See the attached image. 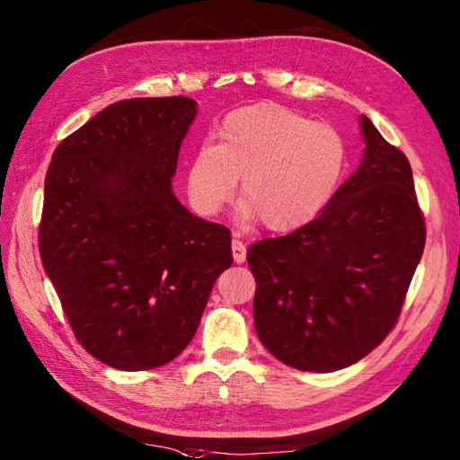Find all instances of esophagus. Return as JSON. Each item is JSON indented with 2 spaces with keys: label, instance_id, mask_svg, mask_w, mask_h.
Wrapping results in <instances>:
<instances>
[{
  "label": "esophagus",
  "instance_id": "34e87169",
  "mask_svg": "<svg viewBox=\"0 0 460 460\" xmlns=\"http://www.w3.org/2000/svg\"><path fill=\"white\" fill-rule=\"evenodd\" d=\"M232 255H234V261H236V263L245 261V245H243L242 240H238V238L232 240Z\"/></svg>",
  "mask_w": 460,
  "mask_h": 460
}]
</instances>
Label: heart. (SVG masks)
Instances as JSON below:
<instances>
[{"instance_id":"heart-1","label":"heart","mask_w":460,"mask_h":460,"mask_svg":"<svg viewBox=\"0 0 460 460\" xmlns=\"http://www.w3.org/2000/svg\"><path fill=\"white\" fill-rule=\"evenodd\" d=\"M218 137L189 162L187 195L200 217L218 215L242 177L240 218H260L271 232L295 230L328 203L345 165L338 130L283 105L234 111Z\"/></svg>"}]
</instances>
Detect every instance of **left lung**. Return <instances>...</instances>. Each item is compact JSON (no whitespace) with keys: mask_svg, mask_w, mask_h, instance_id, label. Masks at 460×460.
I'll list each match as a JSON object with an SVG mask.
<instances>
[{"mask_svg":"<svg viewBox=\"0 0 460 460\" xmlns=\"http://www.w3.org/2000/svg\"><path fill=\"white\" fill-rule=\"evenodd\" d=\"M361 134L359 167L320 215L248 250L257 338L298 371H340L383 343L423 253L408 158L365 115Z\"/></svg>","mask_w":460,"mask_h":460,"instance_id":"8db88e82","label":"left lung"}]
</instances>
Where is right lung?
I'll return each mask as SVG.
<instances>
[{"instance_id": "1", "label": "right lung", "mask_w": 460, "mask_h": 460, "mask_svg": "<svg viewBox=\"0 0 460 460\" xmlns=\"http://www.w3.org/2000/svg\"><path fill=\"white\" fill-rule=\"evenodd\" d=\"M195 117L189 97L119 101L58 144L44 179V271L75 340L120 371L175 359L232 265L230 230L172 189Z\"/></svg>"}]
</instances>
